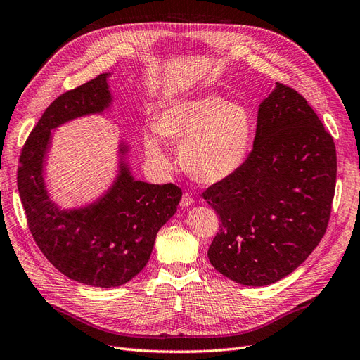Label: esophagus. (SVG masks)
<instances>
[{"label": "esophagus", "instance_id": "34e87169", "mask_svg": "<svg viewBox=\"0 0 360 360\" xmlns=\"http://www.w3.org/2000/svg\"><path fill=\"white\" fill-rule=\"evenodd\" d=\"M193 204V197L191 193H188V192H184L183 195H181V200H180V205L181 207H189V205H192Z\"/></svg>", "mask_w": 360, "mask_h": 360}]
</instances>
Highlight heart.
Returning a JSON list of instances; mask_svg holds the SVG:
<instances>
[{
  "label": "heart",
  "instance_id": "1",
  "mask_svg": "<svg viewBox=\"0 0 360 360\" xmlns=\"http://www.w3.org/2000/svg\"><path fill=\"white\" fill-rule=\"evenodd\" d=\"M156 132L183 139L179 155L183 169L201 183H217L230 177L248 156L252 120L245 106L228 103L219 96L172 103L155 120ZM147 156L159 168L169 160L156 134L144 135Z\"/></svg>",
  "mask_w": 360,
  "mask_h": 360
}]
</instances>
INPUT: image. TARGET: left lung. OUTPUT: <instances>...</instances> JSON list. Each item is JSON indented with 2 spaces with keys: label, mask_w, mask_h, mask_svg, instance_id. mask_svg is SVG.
Listing matches in <instances>:
<instances>
[{
  "label": "left lung",
  "mask_w": 360,
  "mask_h": 360,
  "mask_svg": "<svg viewBox=\"0 0 360 360\" xmlns=\"http://www.w3.org/2000/svg\"><path fill=\"white\" fill-rule=\"evenodd\" d=\"M335 184L332 135L302 94L278 82L258 108L243 165L202 192L221 219L212 266L249 287L285 278L323 238Z\"/></svg>",
  "instance_id": "left-lung-1"
}]
</instances>
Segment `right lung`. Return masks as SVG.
Masks as SVG:
<instances>
[{"mask_svg":"<svg viewBox=\"0 0 360 360\" xmlns=\"http://www.w3.org/2000/svg\"><path fill=\"white\" fill-rule=\"evenodd\" d=\"M106 76L63 93L46 108L20 151L18 189L31 236L49 263L81 284L111 288L146 267L158 231L177 212L181 189L134 180L122 163L111 191L86 209L61 212L48 198L41 168L51 129L102 112L111 102Z\"/></svg>","mask_w":360,"mask_h":360,"instance_id":"right-lung-1","label":"right lung"}]
</instances>
